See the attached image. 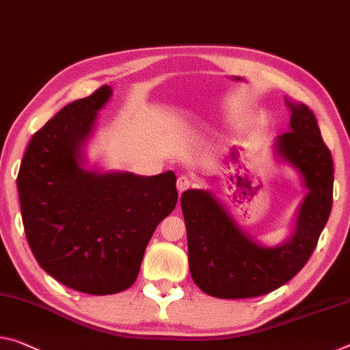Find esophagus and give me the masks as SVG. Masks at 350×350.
Returning <instances> with one entry per match:
<instances>
[{
    "label": "esophagus",
    "mask_w": 350,
    "mask_h": 350,
    "mask_svg": "<svg viewBox=\"0 0 350 350\" xmlns=\"http://www.w3.org/2000/svg\"><path fill=\"white\" fill-rule=\"evenodd\" d=\"M193 186V180L191 178V176H186V175H181L178 181H176V189H178V192H185L186 189H191V187Z\"/></svg>",
    "instance_id": "esophagus-1"
}]
</instances>
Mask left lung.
I'll return each instance as SVG.
<instances>
[{
    "instance_id": "left-lung-1",
    "label": "left lung",
    "mask_w": 350,
    "mask_h": 350,
    "mask_svg": "<svg viewBox=\"0 0 350 350\" xmlns=\"http://www.w3.org/2000/svg\"><path fill=\"white\" fill-rule=\"evenodd\" d=\"M289 131L277 137V154L299 170L308 189L293 238L262 247L241 230L211 192H183L193 283L213 297L249 299L280 288L299 273L316 249L333 203V159L313 112L291 103Z\"/></svg>"
}]
</instances>
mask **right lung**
Masks as SVG:
<instances>
[{"label": "right lung", "mask_w": 350, "mask_h": 350, "mask_svg": "<svg viewBox=\"0 0 350 350\" xmlns=\"http://www.w3.org/2000/svg\"><path fill=\"white\" fill-rule=\"evenodd\" d=\"M109 85L62 107L32 136L17 189L39 266L75 291L105 295L136 282L153 231L178 200L172 170L154 176L85 170L81 145Z\"/></svg>", "instance_id": "right-lung-1"}]
</instances>
